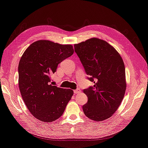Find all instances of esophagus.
<instances>
[{"instance_id":"34e87169","label":"esophagus","mask_w":148,"mask_h":148,"mask_svg":"<svg viewBox=\"0 0 148 148\" xmlns=\"http://www.w3.org/2000/svg\"><path fill=\"white\" fill-rule=\"evenodd\" d=\"M80 92V89H79V88L74 90V92L75 94H79Z\"/></svg>"}]
</instances>
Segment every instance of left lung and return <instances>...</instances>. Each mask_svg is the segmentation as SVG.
<instances>
[{
	"label": "left lung",
	"instance_id": "left-lung-1",
	"mask_svg": "<svg viewBox=\"0 0 148 148\" xmlns=\"http://www.w3.org/2000/svg\"><path fill=\"white\" fill-rule=\"evenodd\" d=\"M74 51L88 79L94 83L83 89L88 99L82 107L83 112L94 121L110 118L117 110L126 91L123 60L111 45L97 38L75 44Z\"/></svg>",
	"mask_w": 148,
	"mask_h": 148
}]
</instances>
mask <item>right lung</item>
I'll list each match as a JSON object with an SVG mask.
<instances>
[{
  "instance_id": "1",
  "label": "right lung",
  "mask_w": 148,
  "mask_h": 148,
  "mask_svg": "<svg viewBox=\"0 0 148 148\" xmlns=\"http://www.w3.org/2000/svg\"><path fill=\"white\" fill-rule=\"evenodd\" d=\"M73 53L71 45L42 40L30 45L23 54L18 67V86L28 110L38 120L58 119L71 99L73 90L53 86L50 75Z\"/></svg>"
}]
</instances>
